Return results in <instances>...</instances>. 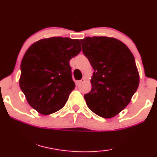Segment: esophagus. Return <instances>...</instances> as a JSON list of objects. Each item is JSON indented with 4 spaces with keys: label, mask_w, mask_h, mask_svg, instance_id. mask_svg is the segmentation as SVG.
<instances>
[{
    "label": "esophagus",
    "mask_w": 157,
    "mask_h": 157,
    "mask_svg": "<svg viewBox=\"0 0 157 157\" xmlns=\"http://www.w3.org/2000/svg\"><path fill=\"white\" fill-rule=\"evenodd\" d=\"M85 81H86V79H85V78H82V79H81L80 81H76V86H79V85H80L81 83L84 82Z\"/></svg>",
    "instance_id": "obj_1"
}]
</instances>
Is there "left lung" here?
<instances>
[{"label":"left lung","mask_w":157,"mask_h":157,"mask_svg":"<svg viewBox=\"0 0 157 157\" xmlns=\"http://www.w3.org/2000/svg\"><path fill=\"white\" fill-rule=\"evenodd\" d=\"M81 42L94 70L91 90L84 95L86 105L101 117H115L130 103L139 85L133 55L116 38L86 36Z\"/></svg>","instance_id":"8db88e82"}]
</instances>
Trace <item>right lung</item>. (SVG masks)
<instances>
[{"label": "right lung", "instance_id": "1", "mask_svg": "<svg viewBox=\"0 0 157 157\" xmlns=\"http://www.w3.org/2000/svg\"><path fill=\"white\" fill-rule=\"evenodd\" d=\"M81 50L79 40L52 36L28 48L21 63L19 86L27 102L42 115L66 105L75 88L69 60Z\"/></svg>", "mask_w": 157, "mask_h": 157}]
</instances>
